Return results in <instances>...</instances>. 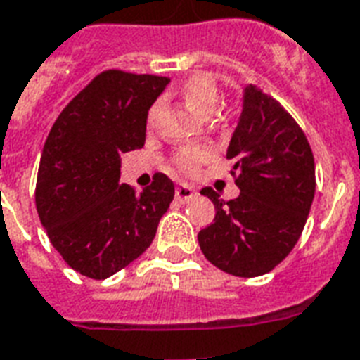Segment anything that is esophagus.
I'll return each instance as SVG.
<instances>
[{
	"label": "esophagus",
	"instance_id": "esophagus-1",
	"mask_svg": "<svg viewBox=\"0 0 360 360\" xmlns=\"http://www.w3.org/2000/svg\"><path fill=\"white\" fill-rule=\"evenodd\" d=\"M174 195H176V199L180 202H188V200H191L197 195V191L193 188L186 186V184H178L176 188H174Z\"/></svg>",
	"mask_w": 360,
	"mask_h": 360
}]
</instances>
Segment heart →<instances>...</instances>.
<instances>
[{
    "label": "heart",
    "mask_w": 360,
    "mask_h": 360,
    "mask_svg": "<svg viewBox=\"0 0 360 360\" xmlns=\"http://www.w3.org/2000/svg\"><path fill=\"white\" fill-rule=\"evenodd\" d=\"M180 94H182V99L186 101V105L193 112H197L199 116H205V118L216 112V108L219 105L218 86L206 75H195V77L186 80ZM155 116H158V105L150 110V122H154ZM210 155L212 150L206 148V146H188V148H182L178 152L176 163L180 169L191 172L199 165H202L206 160H210Z\"/></svg>",
    "instance_id": "1"
}]
</instances>
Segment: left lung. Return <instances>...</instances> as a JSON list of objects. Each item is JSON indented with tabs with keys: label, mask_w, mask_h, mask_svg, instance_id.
Masks as SVG:
<instances>
[{
	"label": "left lung",
	"mask_w": 360,
	"mask_h": 360,
	"mask_svg": "<svg viewBox=\"0 0 360 360\" xmlns=\"http://www.w3.org/2000/svg\"><path fill=\"white\" fill-rule=\"evenodd\" d=\"M227 160L235 161L240 195L225 202L218 191L214 224L199 231V246L227 274H266L293 250L316 193V163L306 135L280 103L248 84Z\"/></svg>",
	"instance_id": "8db88e82"
}]
</instances>
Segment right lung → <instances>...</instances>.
<instances>
[{
	"label": "right lung",
	"mask_w": 360,
	"mask_h": 360,
	"mask_svg": "<svg viewBox=\"0 0 360 360\" xmlns=\"http://www.w3.org/2000/svg\"><path fill=\"white\" fill-rule=\"evenodd\" d=\"M171 79L105 71L52 125L39 163L35 205L71 269L105 280L146 252L174 184L155 174L141 193L120 184V155L146 141V120Z\"/></svg>",
	"instance_id": "1"
}]
</instances>
